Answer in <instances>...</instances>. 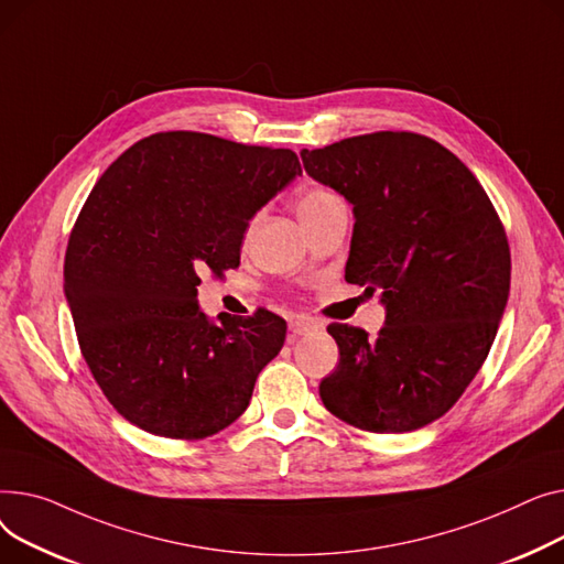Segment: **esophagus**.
<instances>
[{"label": "esophagus", "instance_id": "esophagus-1", "mask_svg": "<svg viewBox=\"0 0 564 564\" xmlns=\"http://www.w3.org/2000/svg\"><path fill=\"white\" fill-rule=\"evenodd\" d=\"M312 329H316V323H314V321H310V318L297 316V318H291V321H289V333H291V337H303V335H310Z\"/></svg>", "mask_w": 564, "mask_h": 564}]
</instances>
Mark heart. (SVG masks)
I'll list each match as a JSON object with an SVG mask.
<instances>
[{
    "label": "heart",
    "instance_id": "b5f03b06",
    "mask_svg": "<svg viewBox=\"0 0 564 564\" xmlns=\"http://www.w3.org/2000/svg\"><path fill=\"white\" fill-rule=\"evenodd\" d=\"M344 205L341 197L327 186H310L301 193V197H297V214H301L303 223L305 220H312L329 209H335Z\"/></svg>",
    "mask_w": 564,
    "mask_h": 564
}]
</instances>
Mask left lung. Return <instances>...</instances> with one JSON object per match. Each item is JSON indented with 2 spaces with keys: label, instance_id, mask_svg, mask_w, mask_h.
Returning <instances> with one entry per match:
<instances>
[{
  "label": "left lung",
  "instance_id": "1",
  "mask_svg": "<svg viewBox=\"0 0 564 564\" xmlns=\"http://www.w3.org/2000/svg\"><path fill=\"white\" fill-rule=\"evenodd\" d=\"M305 171L352 205L346 280L382 289L384 325L329 323L339 364L323 405L367 433L444 416L489 355L510 291L506 227L474 173L414 131H373L303 150Z\"/></svg>",
  "mask_w": 564,
  "mask_h": 564
}]
</instances>
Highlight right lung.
Here are the masks:
<instances>
[{
    "mask_svg": "<svg viewBox=\"0 0 564 564\" xmlns=\"http://www.w3.org/2000/svg\"><path fill=\"white\" fill-rule=\"evenodd\" d=\"M301 173L286 148L159 131L93 186L65 250V297L95 382L129 423L191 442L246 412L286 321L257 310L209 323L195 286L239 267L248 220Z\"/></svg>",
    "mask_w": 564,
    "mask_h": 564,
    "instance_id": "1",
    "label": "right lung"
}]
</instances>
